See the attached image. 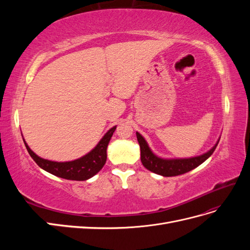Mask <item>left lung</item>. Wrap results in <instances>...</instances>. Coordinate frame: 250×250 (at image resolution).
I'll use <instances>...</instances> for the list:
<instances>
[{
	"label": "left lung",
	"mask_w": 250,
	"mask_h": 250,
	"mask_svg": "<svg viewBox=\"0 0 250 250\" xmlns=\"http://www.w3.org/2000/svg\"><path fill=\"white\" fill-rule=\"evenodd\" d=\"M137 139L140 144L141 162L144 167L151 172L156 173L158 175H162L165 177L181 175V174H185L188 171L197 168L199 165H201L203 162H206L208 158L213 154L219 143L218 140L216 145L213 148L208 150L207 153L199 156L190 158H171V160H165V158L156 156L152 151H151L147 142L139 132H137Z\"/></svg>",
	"instance_id": "1"
}]
</instances>
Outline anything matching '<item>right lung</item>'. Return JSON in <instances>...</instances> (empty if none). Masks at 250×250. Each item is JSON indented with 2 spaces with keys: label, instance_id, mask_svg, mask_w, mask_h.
<instances>
[{
  "label": "right lung",
  "instance_id": "add662e5",
  "mask_svg": "<svg viewBox=\"0 0 250 250\" xmlns=\"http://www.w3.org/2000/svg\"><path fill=\"white\" fill-rule=\"evenodd\" d=\"M117 126L110 128V129L105 133L104 137L101 141L98 143V145L78 160H75L72 162H52L49 160H43V158L36 155L33 151L29 148L27 143L24 140L25 146L28 150V152L33 158V161L40 166L42 169L47 171L53 175L62 177L69 180H86L99 172L103 166L106 163V149L108 146V143L112 137L113 132H115Z\"/></svg>",
  "mask_w": 250,
  "mask_h": 250
}]
</instances>
